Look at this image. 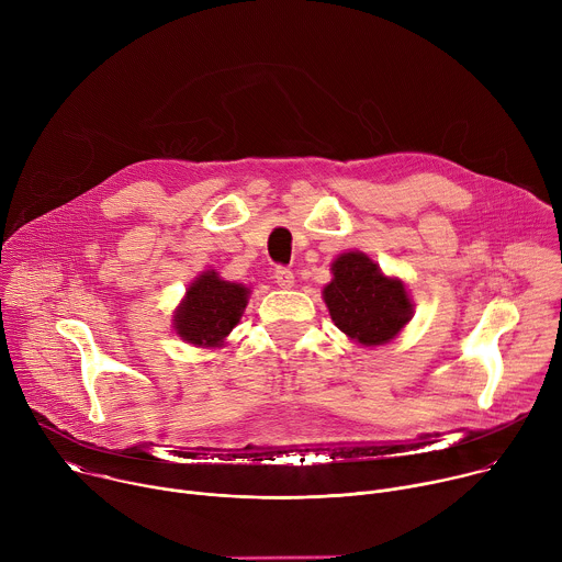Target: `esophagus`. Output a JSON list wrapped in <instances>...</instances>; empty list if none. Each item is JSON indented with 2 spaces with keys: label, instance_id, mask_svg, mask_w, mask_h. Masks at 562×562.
Returning a JSON list of instances; mask_svg holds the SVG:
<instances>
[{
  "label": "esophagus",
  "instance_id": "1",
  "mask_svg": "<svg viewBox=\"0 0 562 562\" xmlns=\"http://www.w3.org/2000/svg\"><path fill=\"white\" fill-rule=\"evenodd\" d=\"M273 280L278 282V286L289 289V286H293V271H291V269H286V267H276V271H273Z\"/></svg>",
  "mask_w": 562,
  "mask_h": 562
}]
</instances>
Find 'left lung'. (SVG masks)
Masks as SVG:
<instances>
[{
	"mask_svg": "<svg viewBox=\"0 0 562 562\" xmlns=\"http://www.w3.org/2000/svg\"><path fill=\"white\" fill-rule=\"evenodd\" d=\"M331 271L325 302L336 327L351 340L367 347L384 345L409 323L412 302L405 284L384 278L364 254L340 256Z\"/></svg>",
	"mask_w": 562,
	"mask_h": 562,
	"instance_id": "left-lung-1",
	"label": "left lung"
}]
</instances>
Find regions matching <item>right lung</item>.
<instances>
[{"mask_svg":"<svg viewBox=\"0 0 562 562\" xmlns=\"http://www.w3.org/2000/svg\"><path fill=\"white\" fill-rule=\"evenodd\" d=\"M247 295L249 289L243 284L220 280L215 271L202 273L176 313V331L191 345H220L243 317Z\"/></svg>","mask_w":562,"mask_h":562,"instance_id":"1","label":"right lung"}]
</instances>
